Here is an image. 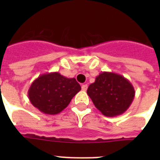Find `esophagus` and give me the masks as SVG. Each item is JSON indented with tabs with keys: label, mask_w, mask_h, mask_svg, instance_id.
Returning <instances> with one entry per match:
<instances>
[{
	"label": "esophagus",
	"mask_w": 160,
	"mask_h": 160,
	"mask_svg": "<svg viewBox=\"0 0 160 160\" xmlns=\"http://www.w3.org/2000/svg\"><path fill=\"white\" fill-rule=\"evenodd\" d=\"M87 88H88V86H87V84H83L82 86V90H84V91H86V90H87Z\"/></svg>",
	"instance_id": "esophagus-1"
}]
</instances>
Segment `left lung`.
Listing matches in <instances>:
<instances>
[{
  "label": "left lung",
  "mask_w": 160,
  "mask_h": 160,
  "mask_svg": "<svg viewBox=\"0 0 160 160\" xmlns=\"http://www.w3.org/2000/svg\"><path fill=\"white\" fill-rule=\"evenodd\" d=\"M87 94L103 115L115 117L123 114L135 98L132 84L123 76L102 72L89 86Z\"/></svg>",
  "instance_id": "1"
}]
</instances>
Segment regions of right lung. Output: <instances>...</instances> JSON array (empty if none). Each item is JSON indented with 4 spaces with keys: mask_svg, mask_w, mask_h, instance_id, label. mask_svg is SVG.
<instances>
[{
    "mask_svg": "<svg viewBox=\"0 0 160 160\" xmlns=\"http://www.w3.org/2000/svg\"><path fill=\"white\" fill-rule=\"evenodd\" d=\"M81 86L74 78H68L58 72L44 73L32 82L28 90L32 105L46 114H57L62 111Z\"/></svg>",
    "mask_w": 160,
    "mask_h": 160,
    "instance_id": "obj_1",
    "label": "right lung"
}]
</instances>
